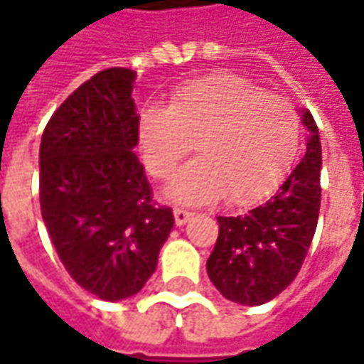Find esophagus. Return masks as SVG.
<instances>
[{"mask_svg": "<svg viewBox=\"0 0 364 364\" xmlns=\"http://www.w3.org/2000/svg\"><path fill=\"white\" fill-rule=\"evenodd\" d=\"M192 212H188L184 208H174V220H176V225H184L186 222H190L192 218Z\"/></svg>", "mask_w": 364, "mask_h": 364, "instance_id": "34e87169", "label": "esophagus"}]
</instances>
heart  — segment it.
Masks as SVG:
<instances>
[{
    "instance_id": "1",
    "label": "heart",
    "mask_w": 364,
    "mask_h": 364,
    "mask_svg": "<svg viewBox=\"0 0 364 364\" xmlns=\"http://www.w3.org/2000/svg\"><path fill=\"white\" fill-rule=\"evenodd\" d=\"M139 140L154 178H168L196 144L198 160L164 190L176 204L224 196L245 204L263 196L289 168L299 144V117L287 101L237 77H210L174 92L166 109L140 112Z\"/></svg>"
}]
</instances>
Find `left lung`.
<instances>
[{
  "label": "left lung",
  "instance_id": "obj_1",
  "mask_svg": "<svg viewBox=\"0 0 364 364\" xmlns=\"http://www.w3.org/2000/svg\"><path fill=\"white\" fill-rule=\"evenodd\" d=\"M301 162L265 204L235 218H218L220 234L206 263L210 282L230 301L255 307L295 279L309 252L321 206V140L311 112Z\"/></svg>",
  "mask_w": 364,
  "mask_h": 364
}]
</instances>
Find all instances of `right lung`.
I'll list each match as a JSON object with an SVG mask.
<instances>
[{
	"mask_svg": "<svg viewBox=\"0 0 364 364\" xmlns=\"http://www.w3.org/2000/svg\"><path fill=\"white\" fill-rule=\"evenodd\" d=\"M134 71L112 67L82 82L55 110L39 149L45 228L69 275L105 301L144 287L174 225L134 154Z\"/></svg>",
	"mask_w": 364,
	"mask_h": 364,
	"instance_id": "obj_1",
	"label": "right lung"
}]
</instances>
